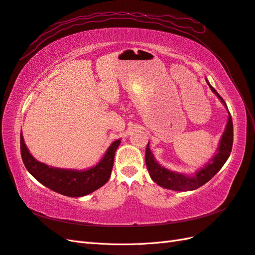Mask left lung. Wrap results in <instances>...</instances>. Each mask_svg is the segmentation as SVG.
Here are the masks:
<instances>
[{"mask_svg": "<svg viewBox=\"0 0 255 255\" xmlns=\"http://www.w3.org/2000/svg\"><path fill=\"white\" fill-rule=\"evenodd\" d=\"M205 80L208 82L212 92L221 100L225 109L228 112V121L226 124V128H225L222 134L215 155L210 158L208 163L203 165V167H200L198 170H195V173L192 175L177 173V171L169 170L162 166L155 159L154 155H153V153L150 150V144L147 143L145 149V164L147 170H149L152 180L165 189H170V190L175 191H191L203 186L204 183L211 180L220 171V169L224 166V164L228 159L230 152H232L234 141V126L232 116H230L225 101L217 93L215 89L210 85L209 80Z\"/></svg>", "mask_w": 255, "mask_h": 255, "instance_id": "8db88e82", "label": "left lung"}]
</instances>
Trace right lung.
<instances>
[{
	"instance_id": "add662e5",
	"label": "right lung",
	"mask_w": 255,
	"mask_h": 255,
	"mask_svg": "<svg viewBox=\"0 0 255 255\" xmlns=\"http://www.w3.org/2000/svg\"><path fill=\"white\" fill-rule=\"evenodd\" d=\"M120 144L121 139L115 140L108 147L100 162L90 168L84 170L66 169L49 166L37 161L29 152L22 133H20V153L27 170L46 188L72 198L90 194L109 181L114 164L115 152Z\"/></svg>"
}]
</instances>
